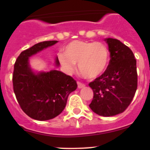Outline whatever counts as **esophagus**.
<instances>
[{
  "instance_id": "esophagus-1",
  "label": "esophagus",
  "mask_w": 150,
  "mask_h": 150,
  "mask_svg": "<svg viewBox=\"0 0 150 150\" xmlns=\"http://www.w3.org/2000/svg\"><path fill=\"white\" fill-rule=\"evenodd\" d=\"M77 85H78V88H84L85 86H85L83 83H79V82H78Z\"/></svg>"
}]
</instances>
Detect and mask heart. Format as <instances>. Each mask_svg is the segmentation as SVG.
I'll return each mask as SVG.
<instances>
[{"label":"heart","instance_id":"obj_1","mask_svg":"<svg viewBox=\"0 0 150 150\" xmlns=\"http://www.w3.org/2000/svg\"><path fill=\"white\" fill-rule=\"evenodd\" d=\"M64 55L59 56V62L67 73L74 72L78 64L79 73L89 79L104 74L110 62L109 50L100 42L74 40L65 46Z\"/></svg>","mask_w":150,"mask_h":150}]
</instances>
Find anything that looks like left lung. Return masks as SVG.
I'll use <instances>...</instances> for the list:
<instances>
[{
	"label": "left lung",
	"mask_w": 150,
	"mask_h": 150,
	"mask_svg": "<svg viewBox=\"0 0 150 150\" xmlns=\"http://www.w3.org/2000/svg\"><path fill=\"white\" fill-rule=\"evenodd\" d=\"M110 52L109 65L101 76L88 84L93 90L91 110L101 116L124 112L131 104L137 87L136 59L128 46L119 40L106 38Z\"/></svg>",
	"instance_id": "obj_1"
}]
</instances>
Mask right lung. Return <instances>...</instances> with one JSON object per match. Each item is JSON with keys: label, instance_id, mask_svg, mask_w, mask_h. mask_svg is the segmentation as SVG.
<instances>
[{"label": "right lung", "instance_id": "right-lung-1", "mask_svg": "<svg viewBox=\"0 0 150 150\" xmlns=\"http://www.w3.org/2000/svg\"><path fill=\"white\" fill-rule=\"evenodd\" d=\"M57 43L43 41L34 45L22 52L14 65L13 83L17 100L29 117L39 121L59 116L65 107L68 95L77 88L76 82L62 71H35L30 67V57ZM59 65L56 57L55 66Z\"/></svg>", "mask_w": 150, "mask_h": 150}]
</instances>
